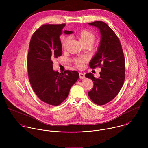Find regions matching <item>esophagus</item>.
Here are the masks:
<instances>
[{"instance_id": "34e87169", "label": "esophagus", "mask_w": 148, "mask_h": 148, "mask_svg": "<svg viewBox=\"0 0 148 148\" xmlns=\"http://www.w3.org/2000/svg\"><path fill=\"white\" fill-rule=\"evenodd\" d=\"M79 78H81V79L85 78V75H84V74H82V73H79Z\"/></svg>"}]
</instances>
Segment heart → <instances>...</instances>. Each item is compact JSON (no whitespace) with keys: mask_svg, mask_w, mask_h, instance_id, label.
<instances>
[{"mask_svg":"<svg viewBox=\"0 0 148 148\" xmlns=\"http://www.w3.org/2000/svg\"><path fill=\"white\" fill-rule=\"evenodd\" d=\"M77 37L81 42V43L83 46L89 45L91 47L94 44L96 40V37L95 34L90 30H81L77 34ZM70 40L69 37H65L61 36L60 37L61 45L62 49H66V46ZM87 59L85 57H82L74 60V62L75 65L78 68H82L84 66V64L87 61Z\"/></svg>","mask_w":148,"mask_h":148,"instance_id":"b5f03b06","label":"heart"}]
</instances>
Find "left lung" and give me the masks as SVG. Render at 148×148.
Here are the masks:
<instances>
[{
	"label": "left lung",
	"instance_id": "8db88e82",
	"mask_svg": "<svg viewBox=\"0 0 148 148\" xmlns=\"http://www.w3.org/2000/svg\"><path fill=\"white\" fill-rule=\"evenodd\" d=\"M88 24L99 29L101 33L99 46L89 66L91 69H101L98 78L92 73L86 74L94 81L88 96L94 103L102 105L112 101L122 87L125 77V57L118 37L106 23L95 21Z\"/></svg>",
	"mask_w": 148,
	"mask_h": 148
}]
</instances>
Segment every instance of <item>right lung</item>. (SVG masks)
<instances>
[{
	"label": "right lung",
	"instance_id": "right-lung-1",
	"mask_svg": "<svg viewBox=\"0 0 148 148\" xmlns=\"http://www.w3.org/2000/svg\"><path fill=\"white\" fill-rule=\"evenodd\" d=\"M66 24L42 25L32 36L27 56L28 75L31 86L43 102L54 106L61 103L79 78L77 71L64 73L53 69V61L62 54L60 36ZM72 31L65 30V34Z\"/></svg>",
	"mask_w": 148,
	"mask_h": 148
}]
</instances>
